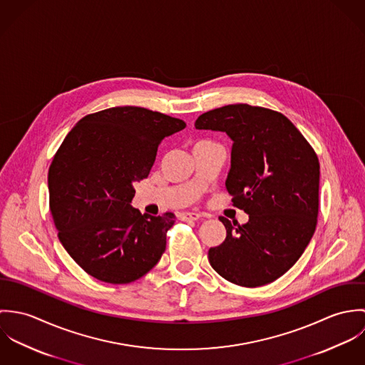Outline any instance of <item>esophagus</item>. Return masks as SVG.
<instances>
[{
    "label": "esophagus",
    "mask_w": 365,
    "mask_h": 365,
    "mask_svg": "<svg viewBox=\"0 0 365 365\" xmlns=\"http://www.w3.org/2000/svg\"><path fill=\"white\" fill-rule=\"evenodd\" d=\"M201 217H202V215L198 213V212H182V213H180L181 220H198Z\"/></svg>",
    "instance_id": "obj_1"
}]
</instances>
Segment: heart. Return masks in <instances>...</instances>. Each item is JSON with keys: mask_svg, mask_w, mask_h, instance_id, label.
Returning <instances> with one entry per match:
<instances>
[{"mask_svg": "<svg viewBox=\"0 0 365 365\" xmlns=\"http://www.w3.org/2000/svg\"><path fill=\"white\" fill-rule=\"evenodd\" d=\"M202 142H204V140H202ZM198 143H201V142H198Z\"/></svg>", "mask_w": 365, "mask_h": 365, "instance_id": "1", "label": "heart"}]
</instances>
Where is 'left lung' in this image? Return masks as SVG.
<instances>
[{
    "label": "left lung",
    "mask_w": 365,
    "mask_h": 365,
    "mask_svg": "<svg viewBox=\"0 0 365 365\" xmlns=\"http://www.w3.org/2000/svg\"><path fill=\"white\" fill-rule=\"evenodd\" d=\"M197 129L225 132L233 142L226 190L249 215L245 225L219 216L226 239L210 247L212 268L242 287H261L285 274L305 252L319 210V160L279 112L247 104L202 113Z\"/></svg>",
    "instance_id": "8db88e82"
}]
</instances>
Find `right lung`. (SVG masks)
<instances>
[{"label":"right lung","instance_id":"right-lung-1","mask_svg":"<svg viewBox=\"0 0 365 365\" xmlns=\"http://www.w3.org/2000/svg\"><path fill=\"white\" fill-rule=\"evenodd\" d=\"M184 128L160 112L116 106L84 116L63 140L48 175L51 212L63 247L91 277L128 284L161 259L175 216L142 215L132 200L161 140Z\"/></svg>","mask_w":365,"mask_h":365}]
</instances>
